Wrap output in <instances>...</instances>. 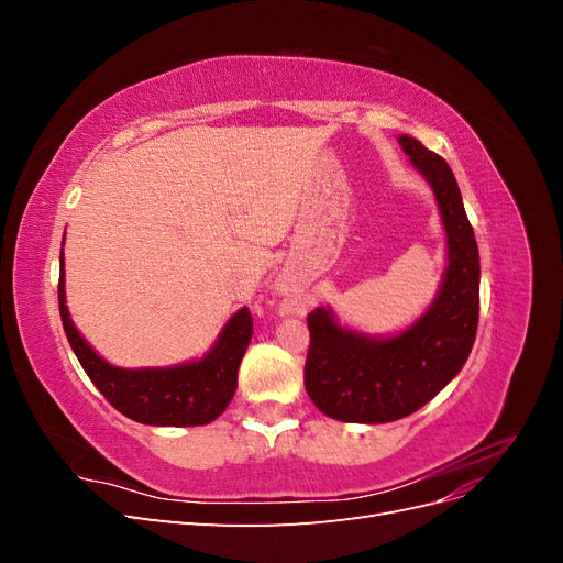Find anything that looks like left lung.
<instances>
[{"label":"left lung","mask_w":563,"mask_h":563,"mask_svg":"<svg viewBox=\"0 0 563 563\" xmlns=\"http://www.w3.org/2000/svg\"><path fill=\"white\" fill-rule=\"evenodd\" d=\"M399 145L434 190L449 265L430 310L391 338L340 327L329 308L308 314L305 389L323 416L343 422L378 424L418 411L463 368L479 323V249L451 166L411 135H399Z\"/></svg>","instance_id":"left-lung-1"}]
</instances>
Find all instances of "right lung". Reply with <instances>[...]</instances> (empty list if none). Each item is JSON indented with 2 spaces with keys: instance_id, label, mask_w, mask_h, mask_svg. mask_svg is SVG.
<instances>
[{
  "instance_id": "right-lung-1",
  "label": "right lung",
  "mask_w": 563,
  "mask_h": 563,
  "mask_svg": "<svg viewBox=\"0 0 563 563\" xmlns=\"http://www.w3.org/2000/svg\"><path fill=\"white\" fill-rule=\"evenodd\" d=\"M58 310L70 347L100 395L126 418L159 428H195L223 413L234 397L236 371L253 335L251 312L242 308L199 362L168 368H119L98 356L75 329L65 305L63 272L58 279Z\"/></svg>"
}]
</instances>
